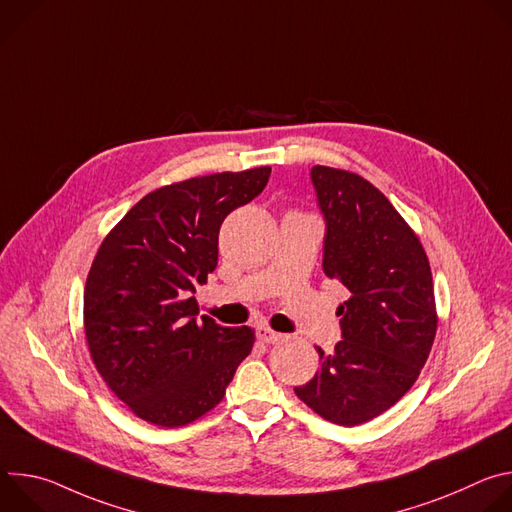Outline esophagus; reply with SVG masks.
<instances>
[{
	"instance_id": "esophagus-1",
	"label": "esophagus",
	"mask_w": 512,
	"mask_h": 512,
	"mask_svg": "<svg viewBox=\"0 0 512 512\" xmlns=\"http://www.w3.org/2000/svg\"><path fill=\"white\" fill-rule=\"evenodd\" d=\"M255 334H257V338H259L261 342H265V344H277V342L285 340V334H279V332H275V330H271V328H267V326H259V328L255 330Z\"/></svg>"
}]
</instances>
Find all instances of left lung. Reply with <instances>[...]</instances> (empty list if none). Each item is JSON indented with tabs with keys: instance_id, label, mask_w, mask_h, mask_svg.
Here are the masks:
<instances>
[{
	"instance_id": "obj_1",
	"label": "left lung",
	"mask_w": 512,
	"mask_h": 512,
	"mask_svg": "<svg viewBox=\"0 0 512 512\" xmlns=\"http://www.w3.org/2000/svg\"><path fill=\"white\" fill-rule=\"evenodd\" d=\"M324 218L322 269L350 300L338 306L340 336L296 395L338 425H358L393 407L429 356L437 318L427 255L383 192L364 178L314 166Z\"/></svg>"
}]
</instances>
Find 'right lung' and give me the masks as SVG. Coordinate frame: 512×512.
I'll use <instances>...</instances> for the list:
<instances>
[{
    "label": "right lung",
    "instance_id": "add662e5",
    "mask_svg": "<svg viewBox=\"0 0 512 512\" xmlns=\"http://www.w3.org/2000/svg\"><path fill=\"white\" fill-rule=\"evenodd\" d=\"M271 168L190 178L143 196L101 243L85 285V334L109 389L141 419L186 425L221 403L253 330L198 318L192 294L218 231Z\"/></svg>",
    "mask_w": 512,
    "mask_h": 512
}]
</instances>
